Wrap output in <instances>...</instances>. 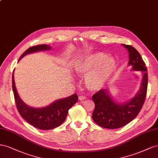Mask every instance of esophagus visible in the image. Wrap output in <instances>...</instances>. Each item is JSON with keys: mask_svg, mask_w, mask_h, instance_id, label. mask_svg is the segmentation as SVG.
Segmentation results:
<instances>
[{"mask_svg": "<svg viewBox=\"0 0 158 158\" xmlns=\"http://www.w3.org/2000/svg\"><path fill=\"white\" fill-rule=\"evenodd\" d=\"M79 99L80 101H83V100H85V99H86V97L85 96H83V95H81L79 97Z\"/></svg>", "mask_w": 158, "mask_h": 158, "instance_id": "obj_1", "label": "esophagus"}]
</instances>
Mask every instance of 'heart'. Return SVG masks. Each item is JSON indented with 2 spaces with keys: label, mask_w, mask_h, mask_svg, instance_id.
Masks as SVG:
<instances>
[{
  "label": "heart",
  "mask_w": 158,
  "mask_h": 158,
  "mask_svg": "<svg viewBox=\"0 0 158 158\" xmlns=\"http://www.w3.org/2000/svg\"><path fill=\"white\" fill-rule=\"evenodd\" d=\"M117 68L114 58L107 57L102 52L85 53L77 59L73 64L75 73L85 77L87 87L92 91L104 88L109 82Z\"/></svg>",
  "instance_id": "obj_1"
}]
</instances>
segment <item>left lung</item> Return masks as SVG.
Here are the masks:
<instances>
[{
    "label": "left lung",
    "instance_id": "left-lung-1",
    "mask_svg": "<svg viewBox=\"0 0 158 158\" xmlns=\"http://www.w3.org/2000/svg\"><path fill=\"white\" fill-rule=\"evenodd\" d=\"M129 53L128 65L133 71H140L142 82L136 94L129 101H116L110 91L102 89L92 97L95 105L92 117L94 123L101 127L115 129L123 127L133 120L140 111L145 101L148 87L147 68L140 54L134 47L123 44Z\"/></svg>",
    "mask_w": 158,
    "mask_h": 158
}]
</instances>
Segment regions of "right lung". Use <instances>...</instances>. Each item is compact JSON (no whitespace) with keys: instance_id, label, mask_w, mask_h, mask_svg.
Instances as JSON below:
<instances>
[{"instance_id":"1","label":"right lung","mask_w":158,"mask_h":158,"mask_svg":"<svg viewBox=\"0 0 158 158\" xmlns=\"http://www.w3.org/2000/svg\"><path fill=\"white\" fill-rule=\"evenodd\" d=\"M52 47L47 44L31 47L22 54L19 61L28 54L49 50ZM12 89L16 105L20 116L33 127L41 130H51L59 127L65 121L69 109L78 101L77 94H73L66 98L57 99L45 107L35 108L30 106L23 102L17 92L14 71L12 73Z\"/></svg>"}]
</instances>
